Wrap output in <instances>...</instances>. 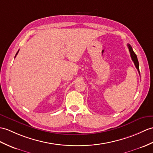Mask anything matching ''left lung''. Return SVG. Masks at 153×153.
<instances>
[{
  "instance_id": "obj_1",
  "label": "left lung",
  "mask_w": 153,
  "mask_h": 153,
  "mask_svg": "<svg viewBox=\"0 0 153 153\" xmlns=\"http://www.w3.org/2000/svg\"><path fill=\"white\" fill-rule=\"evenodd\" d=\"M128 48L129 49V51L130 53V56H131V58H132L133 62L134 63L135 66H136V68L138 72L140 73V69H139V62H138V60H137V55H136V53H135L133 51L132 48L131 47V45L130 44H128Z\"/></svg>"
}]
</instances>
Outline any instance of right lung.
<instances>
[{
	"mask_svg": "<svg viewBox=\"0 0 153 153\" xmlns=\"http://www.w3.org/2000/svg\"><path fill=\"white\" fill-rule=\"evenodd\" d=\"M18 52H19V50H18V51H17V53H16V56H15V57H16V55H17V53H18Z\"/></svg>",
	"mask_w": 153,
	"mask_h": 153,
	"instance_id": "add662e5",
	"label": "right lung"
}]
</instances>
